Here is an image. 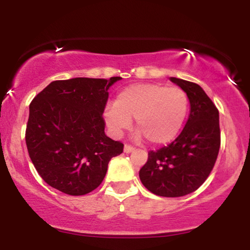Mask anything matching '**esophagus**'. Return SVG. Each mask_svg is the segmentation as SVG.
Here are the masks:
<instances>
[{
	"instance_id": "obj_1",
	"label": "esophagus",
	"mask_w": 250,
	"mask_h": 250,
	"mask_svg": "<svg viewBox=\"0 0 250 250\" xmlns=\"http://www.w3.org/2000/svg\"><path fill=\"white\" fill-rule=\"evenodd\" d=\"M135 148L133 147V146L130 145H125V153H131V151H134Z\"/></svg>"
}]
</instances>
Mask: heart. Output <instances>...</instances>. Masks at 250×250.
Here are the masks:
<instances>
[{"instance_id":"b5f03b06","label":"heart","mask_w":250,"mask_h":250,"mask_svg":"<svg viewBox=\"0 0 250 250\" xmlns=\"http://www.w3.org/2000/svg\"><path fill=\"white\" fill-rule=\"evenodd\" d=\"M189 110V97L183 89L161 83L131 84L121 90L115 104L105 110V121L113 130L128 128L131 119L136 129L151 145L173 141Z\"/></svg>"}]
</instances>
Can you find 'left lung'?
<instances>
[{
  "instance_id": "1",
  "label": "left lung",
  "mask_w": 250,
  "mask_h": 250,
  "mask_svg": "<svg viewBox=\"0 0 250 250\" xmlns=\"http://www.w3.org/2000/svg\"><path fill=\"white\" fill-rule=\"evenodd\" d=\"M187 93L190 114L181 134L167 147L148 153L140 180L149 191L163 197L193 193L213 170L221 146L219 110L199 84L170 77Z\"/></svg>"
}]
</instances>
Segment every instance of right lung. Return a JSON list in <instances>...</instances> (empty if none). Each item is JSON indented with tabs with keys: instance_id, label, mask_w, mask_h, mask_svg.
Masks as SVG:
<instances>
[{
	"instance_id": "add662e5",
	"label": "right lung",
	"mask_w": 250,
	"mask_h": 250,
	"mask_svg": "<svg viewBox=\"0 0 250 250\" xmlns=\"http://www.w3.org/2000/svg\"><path fill=\"white\" fill-rule=\"evenodd\" d=\"M110 80L76 77L48 84L29 105L25 143L34 167L50 187L85 195L102 183L123 143L104 134Z\"/></svg>"
}]
</instances>
